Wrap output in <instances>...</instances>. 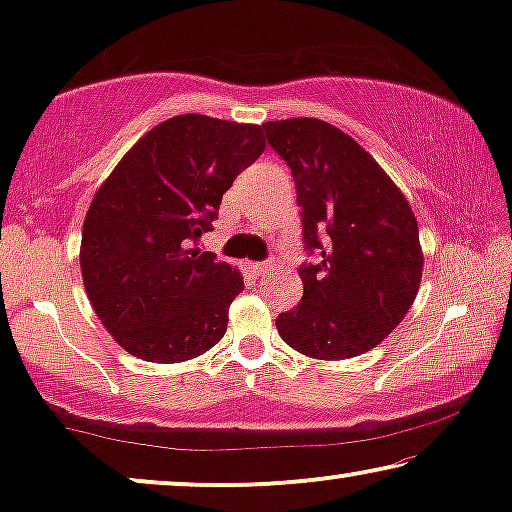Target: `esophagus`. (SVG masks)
<instances>
[{
	"label": "esophagus",
	"instance_id": "1",
	"mask_svg": "<svg viewBox=\"0 0 512 512\" xmlns=\"http://www.w3.org/2000/svg\"><path fill=\"white\" fill-rule=\"evenodd\" d=\"M270 261H256V263H251V272H256V275H263L265 270L270 268Z\"/></svg>",
	"mask_w": 512,
	"mask_h": 512
}]
</instances>
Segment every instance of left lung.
Instances as JSON below:
<instances>
[{"mask_svg":"<svg viewBox=\"0 0 512 512\" xmlns=\"http://www.w3.org/2000/svg\"><path fill=\"white\" fill-rule=\"evenodd\" d=\"M289 165L303 221V298L277 317L286 345L312 359H352L387 338L422 282L415 214L352 137L319 118L263 125Z\"/></svg>","mask_w":512,"mask_h":512,"instance_id":"obj_1","label":"left lung"}]
</instances>
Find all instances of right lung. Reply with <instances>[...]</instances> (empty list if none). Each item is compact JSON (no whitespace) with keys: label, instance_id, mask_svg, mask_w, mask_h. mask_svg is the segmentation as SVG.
<instances>
[{"label":"right lung","instance_id":"1","mask_svg":"<svg viewBox=\"0 0 512 512\" xmlns=\"http://www.w3.org/2000/svg\"><path fill=\"white\" fill-rule=\"evenodd\" d=\"M263 149L261 125L174 116L146 132L95 193L81 235L83 284L132 356L179 363L223 338L244 282L188 247L212 230L223 193Z\"/></svg>","mask_w":512,"mask_h":512}]
</instances>
